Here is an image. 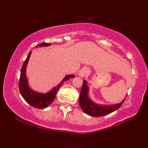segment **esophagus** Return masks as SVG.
Listing matches in <instances>:
<instances>
[{"label": "esophagus", "mask_w": 148, "mask_h": 148, "mask_svg": "<svg viewBox=\"0 0 148 148\" xmlns=\"http://www.w3.org/2000/svg\"><path fill=\"white\" fill-rule=\"evenodd\" d=\"M88 72H89V69L87 68V67H84V68H82L81 71H79L78 75L80 77H83L86 76V75L88 74Z\"/></svg>", "instance_id": "34e87169"}]
</instances>
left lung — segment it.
Masks as SVG:
<instances>
[{
	"mask_svg": "<svg viewBox=\"0 0 148 148\" xmlns=\"http://www.w3.org/2000/svg\"><path fill=\"white\" fill-rule=\"evenodd\" d=\"M88 91L89 87L87 86L86 81L84 80L79 95V105L85 113L91 116L101 117L106 116L119 108L125 101V100H123L121 103L114 104L112 106H110V105L102 106V105L94 103L89 98ZM125 99L126 98H125Z\"/></svg>",
	"mask_w": 148,
	"mask_h": 148,
	"instance_id": "obj_1",
	"label": "left lung"
}]
</instances>
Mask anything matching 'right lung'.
<instances>
[{
  "label": "right lung",
  "mask_w": 148,
  "mask_h": 148,
  "mask_svg": "<svg viewBox=\"0 0 148 148\" xmlns=\"http://www.w3.org/2000/svg\"><path fill=\"white\" fill-rule=\"evenodd\" d=\"M51 45L50 43H46V42H44V43L40 44L37 45L36 46H49ZM31 54V51H30L28 56H27V59L25 62H23V66L21 70V74H20V77H19V92L21 93V96L25 100V101L29 103L31 106H33L34 108H36L38 109H43L45 108L51 104L52 102H53L54 99L56 97L57 92L59 89L60 87H61L62 83L64 82L67 81L70 78H72L74 77V75H67L64 77V78L62 79V81L61 82V84H59L57 87H54V88L51 90V91L46 94L39 93V92L33 91L30 88L28 85V82H27V78L26 76V68L27 65L28 63L29 59L30 56Z\"/></svg>",
  "instance_id": "right-lung-1"
}]
</instances>
